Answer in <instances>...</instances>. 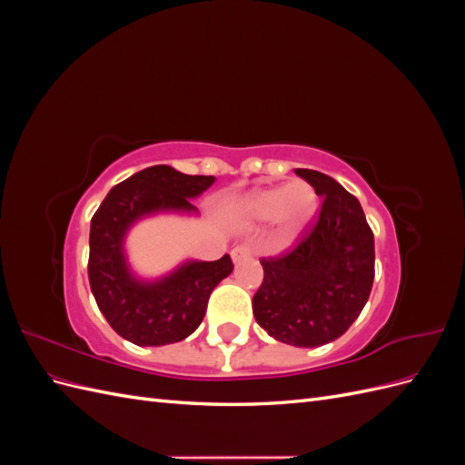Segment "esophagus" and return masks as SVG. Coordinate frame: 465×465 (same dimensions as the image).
<instances>
[{
  "label": "esophagus",
  "instance_id": "1",
  "mask_svg": "<svg viewBox=\"0 0 465 465\" xmlns=\"http://www.w3.org/2000/svg\"><path fill=\"white\" fill-rule=\"evenodd\" d=\"M252 256V244L244 242V244H238L236 248H232V260L236 263H241L244 260H248Z\"/></svg>",
  "mask_w": 465,
  "mask_h": 465
}]
</instances>
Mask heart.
I'll use <instances>...</instances> for the list:
<instances>
[{
    "label": "heart",
    "instance_id": "obj_1",
    "mask_svg": "<svg viewBox=\"0 0 465 465\" xmlns=\"http://www.w3.org/2000/svg\"><path fill=\"white\" fill-rule=\"evenodd\" d=\"M318 207V193L304 180L252 192L244 202L248 217L260 223L275 221L279 234L285 238L304 232L316 219Z\"/></svg>",
    "mask_w": 465,
    "mask_h": 465
}]
</instances>
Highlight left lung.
Returning a JSON list of instances; mask_svg holds the SVG:
<instances>
[{"label": "left lung", "instance_id": "8db88e82", "mask_svg": "<svg viewBox=\"0 0 465 465\" xmlns=\"http://www.w3.org/2000/svg\"><path fill=\"white\" fill-rule=\"evenodd\" d=\"M294 173L322 198L320 213L291 250L260 260L252 311L277 341L320 347L341 337L371 297L374 234L353 193L318 171Z\"/></svg>", "mask_w": 465, "mask_h": 465}]
</instances>
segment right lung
I'll return each instance as SVG.
<instances>
[{"instance_id":"right-lung-1","label":"right lung","mask_w":465,"mask_h":465,"mask_svg":"<svg viewBox=\"0 0 465 465\" xmlns=\"http://www.w3.org/2000/svg\"><path fill=\"white\" fill-rule=\"evenodd\" d=\"M213 176H190L157 164L112 188L91 219L89 283L106 322L124 340L139 347H159L186 340L205 316L209 294L232 272L224 254L215 262H186L159 281L137 279L124 254L132 224L159 211L193 213Z\"/></svg>"}]
</instances>
